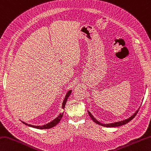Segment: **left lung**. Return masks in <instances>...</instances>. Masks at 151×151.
Masks as SVG:
<instances>
[{
	"mask_svg": "<svg viewBox=\"0 0 151 151\" xmlns=\"http://www.w3.org/2000/svg\"><path fill=\"white\" fill-rule=\"evenodd\" d=\"M139 110H137L135 113L132 115V116L131 117H129V119H126L124 120H122V121H120V122H114V123H111V124H102L101 122H99V121H97L95 118H94L92 115H91V114L90 113L89 111H88V114H89L90 116L91 117V119H92V120L94 122L97 124H99L100 126H104V127H108V128H111V127H118V126H122V125H124L128 123L129 121H131L136 116L137 113H138Z\"/></svg>",
	"mask_w": 151,
	"mask_h": 151,
	"instance_id": "1",
	"label": "left lung"
}]
</instances>
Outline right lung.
Wrapping results in <instances>:
<instances>
[{"label":"right lung","mask_w":151,"mask_h":151,"mask_svg":"<svg viewBox=\"0 0 151 151\" xmlns=\"http://www.w3.org/2000/svg\"><path fill=\"white\" fill-rule=\"evenodd\" d=\"M70 93H71V90H69L67 92V93L66 94V96H65V99L63 100V105H62V108H63V109L65 108V104H66V102L67 101L68 97H69ZM63 113L60 114V115H59V116L57 118H56L55 119H54V120H52V122H50V123H48V124H47L44 125V126H32V125H31V124H27L25 123L24 122H22L23 124H25L28 125L29 126H31V127H32V128H37V129H49V128H53V127H54V126L57 125L60 122V121L62 119V117H63Z\"/></svg>","instance_id":"obj_1"}]
</instances>
